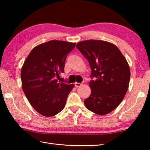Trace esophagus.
Wrapping results in <instances>:
<instances>
[{"mask_svg": "<svg viewBox=\"0 0 150 150\" xmlns=\"http://www.w3.org/2000/svg\"><path fill=\"white\" fill-rule=\"evenodd\" d=\"M81 85H82V84L81 83H79V82H75V86L76 88H78L79 86H81Z\"/></svg>", "mask_w": 150, "mask_h": 150, "instance_id": "1", "label": "esophagus"}]
</instances>
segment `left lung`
Wrapping results in <instances>:
<instances>
[{"label":"left lung","mask_w":150,"mask_h":150,"mask_svg":"<svg viewBox=\"0 0 150 150\" xmlns=\"http://www.w3.org/2000/svg\"><path fill=\"white\" fill-rule=\"evenodd\" d=\"M77 48L88 60L91 69L88 110L104 115L119 106L128 90L130 69L125 57L115 44L99 40L77 43Z\"/></svg>","instance_id":"obj_1"}]
</instances>
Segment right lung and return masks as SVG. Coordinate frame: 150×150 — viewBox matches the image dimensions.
<instances>
[{
	"mask_svg": "<svg viewBox=\"0 0 150 150\" xmlns=\"http://www.w3.org/2000/svg\"><path fill=\"white\" fill-rule=\"evenodd\" d=\"M75 45L55 40L39 44L31 51L22 67V90L31 106L43 116L60 112L74 87L58 82L57 78L64 71L66 57Z\"/></svg>",
	"mask_w": 150,
	"mask_h": 150,
	"instance_id": "obj_1",
	"label": "right lung"
}]
</instances>
